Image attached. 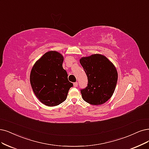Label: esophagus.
I'll return each mask as SVG.
<instances>
[{"mask_svg":"<svg viewBox=\"0 0 149 149\" xmlns=\"http://www.w3.org/2000/svg\"><path fill=\"white\" fill-rule=\"evenodd\" d=\"M74 86H75V87H77L78 86V83L77 82H75V83H74Z\"/></svg>","mask_w":149,"mask_h":149,"instance_id":"1","label":"esophagus"}]
</instances>
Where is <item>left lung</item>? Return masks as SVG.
Wrapping results in <instances>:
<instances>
[{
    "instance_id": "obj_1",
    "label": "left lung",
    "mask_w": 149,
    "mask_h": 149,
    "mask_svg": "<svg viewBox=\"0 0 149 149\" xmlns=\"http://www.w3.org/2000/svg\"><path fill=\"white\" fill-rule=\"evenodd\" d=\"M80 63L88 77V86L80 92L83 100L93 106L106 102L116 88L118 73L113 64L100 54L82 57Z\"/></svg>"
}]
</instances>
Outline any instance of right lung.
<instances>
[{
  "label": "right lung",
  "instance_id": "obj_1",
  "mask_svg": "<svg viewBox=\"0 0 149 149\" xmlns=\"http://www.w3.org/2000/svg\"><path fill=\"white\" fill-rule=\"evenodd\" d=\"M64 57L56 51H49L38 59L31 69L30 82L35 95L45 106L59 105L67 98L73 86L63 68Z\"/></svg>",
  "mask_w": 149,
  "mask_h": 149
}]
</instances>
